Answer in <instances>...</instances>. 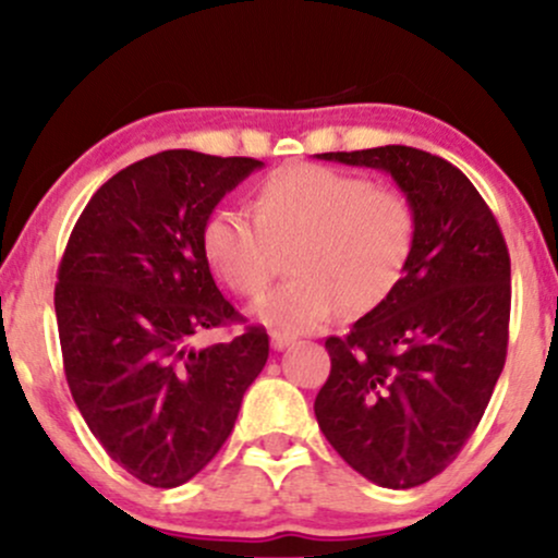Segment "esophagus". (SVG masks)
<instances>
[{
    "label": "esophagus",
    "mask_w": 558,
    "mask_h": 558,
    "mask_svg": "<svg viewBox=\"0 0 558 558\" xmlns=\"http://www.w3.org/2000/svg\"><path fill=\"white\" fill-rule=\"evenodd\" d=\"M270 343H272L275 351H283V349H288V345H293V336L275 330V332H270Z\"/></svg>",
    "instance_id": "1"
}]
</instances>
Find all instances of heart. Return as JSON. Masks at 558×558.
Here are the masks:
<instances>
[{
  "mask_svg": "<svg viewBox=\"0 0 558 558\" xmlns=\"http://www.w3.org/2000/svg\"><path fill=\"white\" fill-rule=\"evenodd\" d=\"M252 215L215 209L202 228L207 265L243 299L265 296L291 248L296 275L254 310L278 330H317L367 315L401 283L417 239L412 204L367 178L319 165H288L252 194Z\"/></svg>",
  "mask_w": 558,
  "mask_h": 558,
  "instance_id": "1",
  "label": "heart"
}]
</instances>
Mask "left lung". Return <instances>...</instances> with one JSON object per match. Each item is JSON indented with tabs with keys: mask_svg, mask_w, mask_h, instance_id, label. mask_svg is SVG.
Masks as SVG:
<instances>
[{
	"mask_svg": "<svg viewBox=\"0 0 558 558\" xmlns=\"http://www.w3.org/2000/svg\"><path fill=\"white\" fill-rule=\"evenodd\" d=\"M325 162L383 170L412 204L417 239L399 288L325 341L319 430L351 470L417 488L475 433L506 362L511 262L496 217L462 170L412 146L328 151Z\"/></svg>",
	"mask_w": 558,
	"mask_h": 558,
	"instance_id": "left-lung-1",
	"label": "left lung"
}]
</instances>
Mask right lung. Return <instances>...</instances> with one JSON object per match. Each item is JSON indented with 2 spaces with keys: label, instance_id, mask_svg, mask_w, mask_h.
Segmentation results:
<instances>
[{
  "label": "right lung",
  "instance_id": "obj_1",
  "mask_svg": "<svg viewBox=\"0 0 558 558\" xmlns=\"http://www.w3.org/2000/svg\"><path fill=\"white\" fill-rule=\"evenodd\" d=\"M252 157L170 149L120 170L86 204L62 254L57 330L70 393L112 462L178 488L215 459L270 354L265 328L196 349L241 319L202 252V228Z\"/></svg>",
  "mask_w": 558,
  "mask_h": 558
}]
</instances>
